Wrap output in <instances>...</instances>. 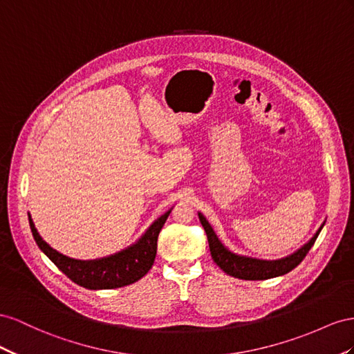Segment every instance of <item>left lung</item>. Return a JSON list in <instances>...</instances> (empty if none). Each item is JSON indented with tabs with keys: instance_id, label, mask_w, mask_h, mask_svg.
<instances>
[{
	"instance_id": "8db88e82",
	"label": "left lung",
	"mask_w": 354,
	"mask_h": 354,
	"mask_svg": "<svg viewBox=\"0 0 354 354\" xmlns=\"http://www.w3.org/2000/svg\"><path fill=\"white\" fill-rule=\"evenodd\" d=\"M198 219L206 231L212 259H214L215 264L222 271L227 272V274L241 280H267L283 276L286 272L292 271L306 258L311 246L315 245L323 225H325V222H323L315 233V236H313L304 246H301L298 250H295L294 254L280 259H258L231 252L228 248L222 245V241L218 239L214 228L209 224V221L205 218L203 214H200V212Z\"/></svg>"
}]
</instances>
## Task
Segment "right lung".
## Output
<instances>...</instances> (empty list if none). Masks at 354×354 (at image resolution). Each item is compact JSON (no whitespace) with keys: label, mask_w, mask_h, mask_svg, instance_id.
<instances>
[{"label":"right lung","mask_w":354,"mask_h":354,"mask_svg":"<svg viewBox=\"0 0 354 354\" xmlns=\"http://www.w3.org/2000/svg\"><path fill=\"white\" fill-rule=\"evenodd\" d=\"M170 212L171 209L158 216L133 245H130L120 252H115L113 255L88 261L69 258L53 249L39 236L31 215L28 214V218L29 227H31L37 245L48 257V259L64 274L73 280L74 283L86 289L96 290L132 285L147 274L154 264L157 254V239L160 230L163 228L167 216L170 215Z\"/></svg>","instance_id":"1"}]
</instances>
